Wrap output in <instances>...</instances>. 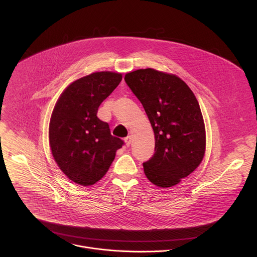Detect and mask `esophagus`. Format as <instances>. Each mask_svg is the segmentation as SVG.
<instances>
[{
	"instance_id": "esophagus-1",
	"label": "esophagus",
	"mask_w": 257,
	"mask_h": 257,
	"mask_svg": "<svg viewBox=\"0 0 257 257\" xmlns=\"http://www.w3.org/2000/svg\"><path fill=\"white\" fill-rule=\"evenodd\" d=\"M131 142H132V136H127L126 138H125V143H126V145H127V147H129L130 146V144H131Z\"/></svg>"
}]
</instances>
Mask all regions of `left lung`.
Wrapping results in <instances>:
<instances>
[{"label": "left lung", "instance_id": "8db88e82", "mask_svg": "<svg viewBox=\"0 0 257 257\" xmlns=\"http://www.w3.org/2000/svg\"><path fill=\"white\" fill-rule=\"evenodd\" d=\"M125 81L154 132L155 152L143 163L144 174L157 187H174L204 158L206 131L199 103L189 85L175 74L137 69L126 73Z\"/></svg>", "mask_w": 257, "mask_h": 257}]
</instances>
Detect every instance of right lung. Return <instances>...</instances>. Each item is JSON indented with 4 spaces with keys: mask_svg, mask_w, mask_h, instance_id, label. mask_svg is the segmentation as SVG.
Instances as JSON below:
<instances>
[{
    "mask_svg": "<svg viewBox=\"0 0 257 257\" xmlns=\"http://www.w3.org/2000/svg\"><path fill=\"white\" fill-rule=\"evenodd\" d=\"M122 80V74L99 71L74 80L60 95L51 115L49 144L62 173L80 186H92L108 172L124 141L111 135L98 109Z\"/></svg>",
    "mask_w": 257,
    "mask_h": 257,
    "instance_id": "right-lung-1",
    "label": "right lung"
}]
</instances>
